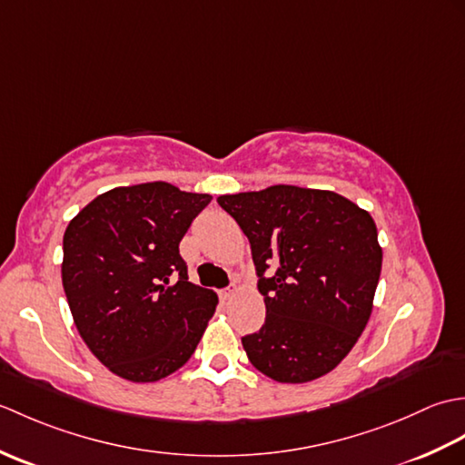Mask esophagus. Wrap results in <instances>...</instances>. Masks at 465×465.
Masks as SVG:
<instances>
[{"label": "esophagus", "instance_id": "1", "mask_svg": "<svg viewBox=\"0 0 465 465\" xmlns=\"http://www.w3.org/2000/svg\"><path fill=\"white\" fill-rule=\"evenodd\" d=\"M235 292H238V290H235V288H227V290H222V298H223V300H230V298H233V295H235Z\"/></svg>", "mask_w": 465, "mask_h": 465}]
</instances>
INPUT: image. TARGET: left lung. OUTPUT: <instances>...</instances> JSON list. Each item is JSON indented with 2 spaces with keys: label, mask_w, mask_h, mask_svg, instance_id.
<instances>
[{
  "label": "left lung",
  "mask_w": 465,
  "mask_h": 465,
  "mask_svg": "<svg viewBox=\"0 0 465 465\" xmlns=\"http://www.w3.org/2000/svg\"><path fill=\"white\" fill-rule=\"evenodd\" d=\"M248 235L265 303L260 331L242 338L255 370L280 383L330 373L373 310L381 245L373 217L335 192L272 185L217 197ZM276 273L265 279V269Z\"/></svg>",
  "instance_id": "1"
}]
</instances>
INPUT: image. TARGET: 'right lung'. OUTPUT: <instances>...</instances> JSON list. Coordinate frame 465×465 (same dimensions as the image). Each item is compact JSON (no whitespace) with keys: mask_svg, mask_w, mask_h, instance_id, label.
Instances as JSON below:
<instances>
[{"mask_svg":"<svg viewBox=\"0 0 465 465\" xmlns=\"http://www.w3.org/2000/svg\"><path fill=\"white\" fill-rule=\"evenodd\" d=\"M210 193L167 182L114 187L64 233L62 282L77 331L112 373L157 381L192 358L217 293L187 282L180 242Z\"/></svg>","mask_w":465,"mask_h":465,"instance_id":"add662e5","label":"right lung"}]
</instances>
